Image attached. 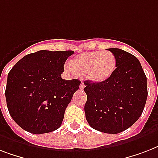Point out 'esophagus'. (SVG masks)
<instances>
[{"label": "esophagus", "mask_w": 158, "mask_h": 158, "mask_svg": "<svg viewBox=\"0 0 158 158\" xmlns=\"http://www.w3.org/2000/svg\"><path fill=\"white\" fill-rule=\"evenodd\" d=\"M84 87H85V84H84V83H81V84H80V85H79V89H84Z\"/></svg>", "instance_id": "1"}]
</instances>
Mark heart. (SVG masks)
<instances>
[{
    "mask_svg": "<svg viewBox=\"0 0 158 158\" xmlns=\"http://www.w3.org/2000/svg\"><path fill=\"white\" fill-rule=\"evenodd\" d=\"M69 69L77 74H84L92 83H102L109 79L116 67V58L110 51L87 52L69 60Z\"/></svg>",
    "mask_w": 158,
    "mask_h": 158,
    "instance_id": "heart-1",
    "label": "heart"
}]
</instances>
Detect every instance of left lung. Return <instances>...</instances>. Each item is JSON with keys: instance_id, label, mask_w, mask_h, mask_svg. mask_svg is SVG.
I'll list each match as a JSON object with an SVG mask.
<instances>
[{"instance_id": "1", "label": "left lung", "mask_w": 158, "mask_h": 158, "mask_svg": "<svg viewBox=\"0 0 158 158\" xmlns=\"http://www.w3.org/2000/svg\"><path fill=\"white\" fill-rule=\"evenodd\" d=\"M108 51L115 55L116 68L102 83L84 82V111L93 129L115 135L127 130L141 116L148 98L147 77L134 55L119 48Z\"/></svg>"}]
</instances>
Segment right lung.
<instances>
[{
    "instance_id": "right-lung-1",
    "label": "right lung",
    "mask_w": 158,
    "mask_h": 158,
    "mask_svg": "<svg viewBox=\"0 0 158 158\" xmlns=\"http://www.w3.org/2000/svg\"><path fill=\"white\" fill-rule=\"evenodd\" d=\"M74 51L42 50L26 55L7 77L6 99L9 112L23 130L40 135L61 125L65 109L80 80L63 79L64 62Z\"/></svg>"
}]
</instances>
